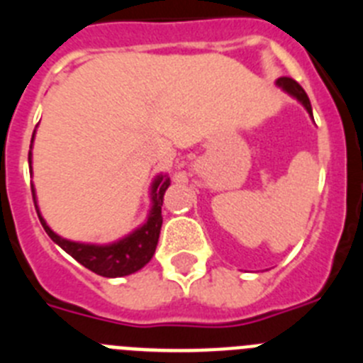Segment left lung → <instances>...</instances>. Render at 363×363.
I'll list each match as a JSON object with an SVG mask.
<instances>
[{"label":"left lung","mask_w":363,"mask_h":363,"mask_svg":"<svg viewBox=\"0 0 363 363\" xmlns=\"http://www.w3.org/2000/svg\"><path fill=\"white\" fill-rule=\"evenodd\" d=\"M277 85L281 86V89H284L285 92H289L291 96H294V98H296L298 101H300V104L303 105V107H306V111L309 112L311 116H313V108H311V101H309V98H307L306 91H303V89H301V86H300V83L294 82L293 78H287V76H284V78H278L277 79Z\"/></svg>","instance_id":"1"}]
</instances>
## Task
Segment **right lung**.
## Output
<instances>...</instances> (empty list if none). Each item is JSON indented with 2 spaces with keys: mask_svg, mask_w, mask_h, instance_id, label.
<instances>
[{
  "mask_svg": "<svg viewBox=\"0 0 363 363\" xmlns=\"http://www.w3.org/2000/svg\"><path fill=\"white\" fill-rule=\"evenodd\" d=\"M36 133V130H34ZM32 142H34V134H32ZM32 149V145H30ZM28 165L32 171V152L28 150ZM171 185V178L167 174H158L154 178L152 185H150V213L147 216V221L142 227H138L130 234H127L125 238L118 240L114 243H107V245H96V243H79L70 242V240L57 236L43 220L40 214L36 201V191L32 185V198H34V205H36L38 216H40L41 225H43L45 233L49 234L50 240L56 242L62 247L63 251L69 252L76 262L86 267L89 271L96 272L99 277L105 278H118L127 277L133 272L140 271L145 267L154 256L156 245H158L160 230H162V205H163V194Z\"/></svg>",
  "mask_w": 363,
  "mask_h": 363,
  "instance_id": "obj_1",
  "label": "right lung"
}]
</instances>
